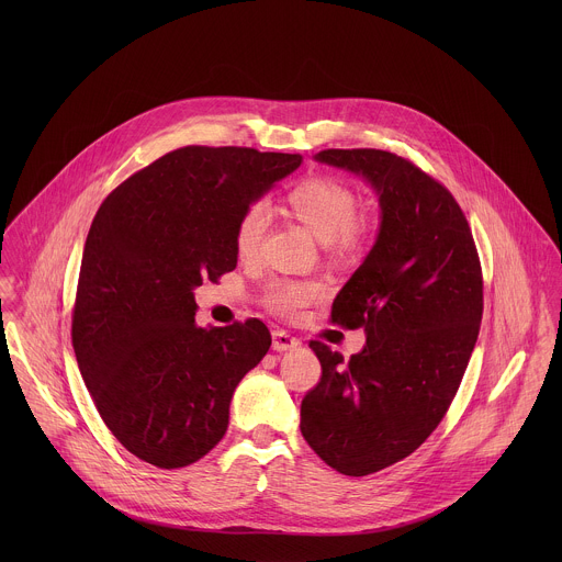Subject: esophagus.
<instances>
[{
    "label": "esophagus",
    "mask_w": 562,
    "mask_h": 562,
    "mask_svg": "<svg viewBox=\"0 0 562 562\" xmlns=\"http://www.w3.org/2000/svg\"><path fill=\"white\" fill-rule=\"evenodd\" d=\"M296 346H301V339H299V337H294V335H290L288 330L277 328V330L272 333V348H274L277 352L292 350V348H296Z\"/></svg>",
    "instance_id": "esophagus-1"
}]
</instances>
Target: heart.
<instances>
[{"label":"heart","instance_id":"obj_1","mask_svg":"<svg viewBox=\"0 0 562 562\" xmlns=\"http://www.w3.org/2000/svg\"><path fill=\"white\" fill-rule=\"evenodd\" d=\"M288 212L305 225L326 252L348 261L361 255L374 236V216L359 210L357 192L344 179L330 175H310L283 196ZM268 229V210L263 203H250L241 210L234 229V246L241 261H252ZM326 288L312 279H272L261 303L277 316H296L301 310L321 301Z\"/></svg>","mask_w":562,"mask_h":562}]
</instances>
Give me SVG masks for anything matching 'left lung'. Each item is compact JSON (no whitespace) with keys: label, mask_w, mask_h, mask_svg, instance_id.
<instances>
[{"label":"left lung","mask_w":562,"mask_h":562,"mask_svg":"<svg viewBox=\"0 0 562 562\" xmlns=\"http://www.w3.org/2000/svg\"><path fill=\"white\" fill-rule=\"evenodd\" d=\"M316 160L363 175L383 221L330 307L333 324L366 330V346L344 361L310 341L322 376L301 432L335 472L368 476L415 452L454 401L481 330V257L452 192L413 161L381 149Z\"/></svg>","instance_id":"obj_1"}]
</instances>
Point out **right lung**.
<instances>
[{
  "instance_id": "obj_1",
  "label": "right lung",
  "mask_w": 562,
  "mask_h": 562,
  "mask_svg": "<svg viewBox=\"0 0 562 562\" xmlns=\"http://www.w3.org/2000/svg\"><path fill=\"white\" fill-rule=\"evenodd\" d=\"M301 160L181 147L127 177L97 210L71 337L101 419L138 459L186 468L225 437L234 390L268 352L270 330L257 318L196 326L192 290L236 268L241 210Z\"/></svg>"
}]
</instances>
